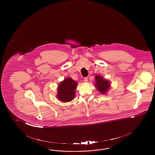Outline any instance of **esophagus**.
<instances>
[{
  "instance_id": "1",
  "label": "esophagus",
  "mask_w": 155,
  "mask_h": 155,
  "mask_svg": "<svg viewBox=\"0 0 155 155\" xmlns=\"http://www.w3.org/2000/svg\"><path fill=\"white\" fill-rule=\"evenodd\" d=\"M84 82H88V79H87V78H84Z\"/></svg>"
}]
</instances>
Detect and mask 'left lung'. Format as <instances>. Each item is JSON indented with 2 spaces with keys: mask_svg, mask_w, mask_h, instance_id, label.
I'll return each mask as SVG.
<instances>
[{
  "mask_svg": "<svg viewBox=\"0 0 155 155\" xmlns=\"http://www.w3.org/2000/svg\"><path fill=\"white\" fill-rule=\"evenodd\" d=\"M95 80V86H96L99 91L102 94L106 93L110 87V82L99 75H96Z\"/></svg>",
  "mask_w": 155,
  "mask_h": 155,
  "instance_id": "left-lung-1",
  "label": "left lung"
}]
</instances>
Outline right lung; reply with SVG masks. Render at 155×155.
<instances>
[{
	"instance_id": "1",
	"label": "right lung",
	"mask_w": 155,
	"mask_h": 155,
	"mask_svg": "<svg viewBox=\"0 0 155 155\" xmlns=\"http://www.w3.org/2000/svg\"><path fill=\"white\" fill-rule=\"evenodd\" d=\"M77 83L71 78H67L58 85L57 98L63 102L71 101L75 97Z\"/></svg>"
}]
</instances>
